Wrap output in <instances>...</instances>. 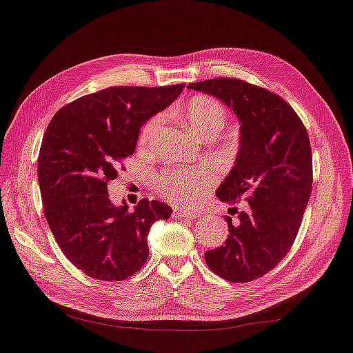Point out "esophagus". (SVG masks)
Here are the masks:
<instances>
[{
  "instance_id": "1",
  "label": "esophagus",
  "mask_w": 353,
  "mask_h": 353,
  "mask_svg": "<svg viewBox=\"0 0 353 353\" xmlns=\"http://www.w3.org/2000/svg\"><path fill=\"white\" fill-rule=\"evenodd\" d=\"M172 214H174V217H183V219H194L196 217V214L188 211V210L176 208L174 211H172Z\"/></svg>"
}]
</instances>
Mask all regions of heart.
<instances>
[{
    "instance_id": "b5f03b06",
    "label": "heart",
    "mask_w": 353,
    "mask_h": 353,
    "mask_svg": "<svg viewBox=\"0 0 353 353\" xmlns=\"http://www.w3.org/2000/svg\"><path fill=\"white\" fill-rule=\"evenodd\" d=\"M182 119L199 137L216 134L226 122V107L210 94H196L181 110ZM162 116H154L145 123L139 137L141 145H147L162 127ZM212 167L200 170H167L154 177L157 191L171 202L191 205L203 196V192L216 181Z\"/></svg>"
}]
</instances>
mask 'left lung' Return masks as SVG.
<instances>
[{"mask_svg": "<svg viewBox=\"0 0 353 353\" xmlns=\"http://www.w3.org/2000/svg\"><path fill=\"white\" fill-rule=\"evenodd\" d=\"M216 96L240 121V151L219 186L222 202L246 199L248 210L228 222L223 246L205 252L208 268L231 283L263 277L291 250L312 190V150L305 123L269 90L236 78L192 82Z\"/></svg>", "mask_w": 353, "mask_h": 353, "instance_id": "obj_1", "label": "left lung"}]
</instances>
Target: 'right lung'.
<instances>
[{"label":"right lung","instance_id":"1","mask_svg":"<svg viewBox=\"0 0 353 353\" xmlns=\"http://www.w3.org/2000/svg\"><path fill=\"white\" fill-rule=\"evenodd\" d=\"M185 84L110 87L67 103L41 143L38 182L44 216L72 263L88 277L122 281L148 259L147 236L171 208L142 199L134 211L114 206L108 183L134 153L141 127L182 93Z\"/></svg>","mask_w":353,"mask_h":353}]
</instances>
